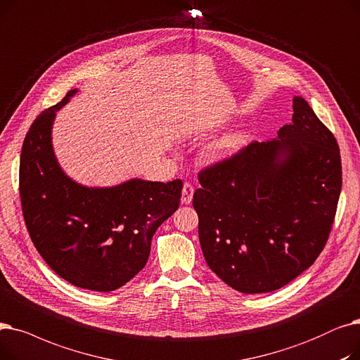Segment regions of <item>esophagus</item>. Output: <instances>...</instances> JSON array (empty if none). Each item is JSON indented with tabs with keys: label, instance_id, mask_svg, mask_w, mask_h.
<instances>
[{
	"label": "esophagus",
	"instance_id": "34e87169",
	"mask_svg": "<svg viewBox=\"0 0 360 360\" xmlns=\"http://www.w3.org/2000/svg\"><path fill=\"white\" fill-rule=\"evenodd\" d=\"M193 186L191 183H184L183 184V191H181V203L184 205H189L193 199Z\"/></svg>",
	"mask_w": 360,
	"mask_h": 360
}]
</instances>
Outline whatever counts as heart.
<instances>
[{
  "label": "heart",
  "instance_id": "obj_1",
  "mask_svg": "<svg viewBox=\"0 0 360 360\" xmlns=\"http://www.w3.org/2000/svg\"><path fill=\"white\" fill-rule=\"evenodd\" d=\"M249 134L245 131L229 133L222 136V138L215 139L205 148L200 153V160L207 165L224 162L237 155L249 143Z\"/></svg>",
  "mask_w": 360,
  "mask_h": 360
}]
</instances>
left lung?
<instances>
[{"label": "left lung", "instance_id": "obj_1", "mask_svg": "<svg viewBox=\"0 0 360 360\" xmlns=\"http://www.w3.org/2000/svg\"><path fill=\"white\" fill-rule=\"evenodd\" d=\"M292 124L202 169L193 195L208 266L246 295L295 280L322 252L341 192L334 134L311 105L293 98Z\"/></svg>", "mask_w": 360, "mask_h": 360}]
</instances>
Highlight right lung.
<instances>
[{"label":"right lung","mask_w":360,"mask_h":360,"mask_svg":"<svg viewBox=\"0 0 360 360\" xmlns=\"http://www.w3.org/2000/svg\"><path fill=\"white\" fill-rule=\"evenodd\" d=\"M77 89L32 123L20 155V200L33 245L70 284L112 292L148 262L157 229L180 203L181 180L130 179L88 187L68 177L53 148L56 114Z\"/></svg>","instance_id":"right-lung-1"}]
</instances>
